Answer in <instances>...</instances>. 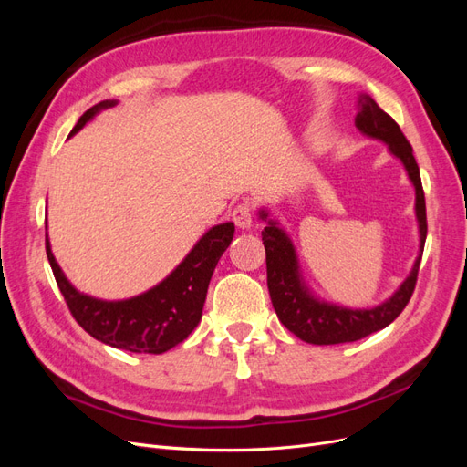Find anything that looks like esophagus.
Here are the masks:
<instances>
[{
    "label": "esophagus",
    "instance_id": "obj_1",
    "mask_svg": "<svg viewBox=\"0 0 467 467\" xmlns=\"http://www.w3.org/2000/svg\"><path fill=\"white\" fill-rule=\"evenodd\" d=\"M232 220H234V223L237 225V228H242V230L251 228V222H253V208H251V204L249 202L237 204L234 208V212H232Z\"/></svg>",
    "mask_w": 467,
    "mask_h": 467
}]
</instances>
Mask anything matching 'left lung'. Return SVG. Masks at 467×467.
I'll return each mask as SVG.
<instances>
[{
	"instance_id": "8db88e82",
	"label": "left lung",
	"mask_w": 467,
	"mask_h": 467,
	"mask_svg": "<svg viewBox=\"0 0 467 467\" xmlns=\"http://www.w3.org/2000/svg\"><path fill=\"white\" fill-rule=\"evenodd\" d=\"M360 112L357 115L358 130L372 138L386 142L393 155L403 161L409 179L413 181L417 194V220L420 232V255L415 261L411 275L405 278L401 288L395 292L388 302L372 309H347L333 304H325L314 298L302 285L298 273V261L288 235L282 232L276 222L268 220L263 230V245L266 253V285L271 294L273 307L282 325L302 341L312 345H338L352 343L362 337H368L398 317L409 304L417 285L419 265L427 239V204L425 191H422L419 165L415 161L413 148L407 142L400 124L395 122L386 110L368 95H360ZM266 220V212H261Z\"/></svg>"
}]
</instances>
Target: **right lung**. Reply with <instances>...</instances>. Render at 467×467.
I'll return each mask as SVG.
<instances>
[{
    "label": "right lung",
    "mask_w": 467,
    "mask_h": 467,
    "mask_svg": "<svg viewBox=\"0 0 467 467\" xmlns=\"http://www.w3.org/2000/svg\"><path fill=\"white\" fill-rule=\"evenodd\" d=\"M112 105L115 101H103L83 112L72 134L93 119L95 112ZM234 232L232 222L214 225L161 285L122 302H103L79 294L56 263L48 237L47 257L69 314L93 338L122 350L161 355L185 341L199 325L212 273L230 247Z\"/></svg>",
    "instance_id": "add662e5"
}]
</instances>
